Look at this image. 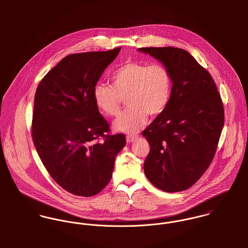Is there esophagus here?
Wrapping results in <instances>:
<instances>
[{"label": "esophagus", "mask_w": 248, "mask_h": 248, "mask_svg": "<svg viewBox=\"0 0 248 248\" xmlns=\"http://www.w3.org/2000/svg\"><path fill=\"white\" fill-rule=\"evenodd\" d=\"M136 139H137V136H134V135H129V136H127V142L134 141Z\"/></svg>", "instance_id": "1"}]
</instances>
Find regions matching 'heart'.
Instances as JSON below:
<instances>
[{
	"instance_id": "b5f03b06",
	"label": "heart",
	"mask_w": 248,
	"mask_h": 248,
	"mask_svg": "<svg viewBox=\"0 0 248 248\" xmlns=\"http://www.w3.org/2000/svg\"><path fill=\"white\" fill-rule=\"evenodd\" d=\"M111 86L97 84L93 89L96 107L108 116H117L122 98L128 108L114 122L118 131L134 134L146 123L147 117L156 116L167 108L173 93V75L163 64L128 61L110 76Z\"/></svg>"
}]
</instances>
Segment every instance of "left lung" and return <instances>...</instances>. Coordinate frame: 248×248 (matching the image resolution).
<instances>
[{
	"label": "left lung",
	"instance_id": "left-lung-1",
	"mask_svg": "<svg viewBox=\"0 0 248 248\" xmlns=\"http://www.w3.org/2000/svg\"><path fill=\"white\" fill-rule=\"evenodd\" d=\"M167 66L173 93L164 111L142 132L150 145L144 172L164 192L193 186L208 169L224 124L223 103L211 74L186 50L141 47Z\"/></svg>",
	"mask_w": 248,
	"mask_h": 248
}]
</instances>
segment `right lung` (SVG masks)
Masks as SVG:
<instances>
[{
	"mask_svg": "<svg viewBox=\"0 0 248 248\" xmlns=\"http://www.w3.org/2000/svg\"><path fill=\"white\" fill-rule=\"evenodd\" d=\"M121 47L73 53L39 83L31 137L50 177L75 196L92 197L109 182L124 134L111 135L93 100V89Z\"/></svg>",
	"mask_w": 248,
	"mask_h": 248,
	"instance_id": "obj_1",
	"label": "right lung"
}]
</instances>
